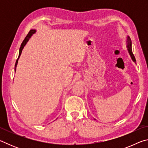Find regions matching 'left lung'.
Returning <instances> with one entry per match:
<instances>
[{
  "label": "left lung",
  "instance_id": "1",
  "mask_svg": "<svg viewBox=\"0 0 148 148\" xmlns=\"http://www.w3.org/2000/svg\"><path fill=\"white\" fill-rule=\"evenodd\" d=\"M126 43H127V49H128V51H129L130 56H131L132 61H133L134 62H136V59H135V57L134 56L133 53H132V42H131V38H130L129 36H127Z\"/></svg>",
  "mask_w": 148,
  "mask_h": 148
}]
</instances>
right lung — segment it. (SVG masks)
Wrapping results in <instances>:
<instances>
[{
    "label": "right lung",
    "mask_w": 148,
    "mask_h": 148,
    "mask_svg": "<svg viewBox=\"0 0 148 148\" xmlns=\"http://www.w3.org/2000/svg\"><path fill=\"white\" fill-rule=\"evenodd\" d=\"M36 30H35V29H31V31H29L28 34L27 35V36L25 37V39H24V40L23 41V42H22V44H21V47H20V48H19V53L18 58H17V59L16 60V64H15V72H16V71L17 64V62H18V60H19V57H20V56H21V54L22 50H23L24 46H25L26 44L27 43V42L29 41V40L30 38H31V37L32 35L33 34H34L35 32H36Z\"/></svg>",
    "instance_id": "1"
}]
</instances>
